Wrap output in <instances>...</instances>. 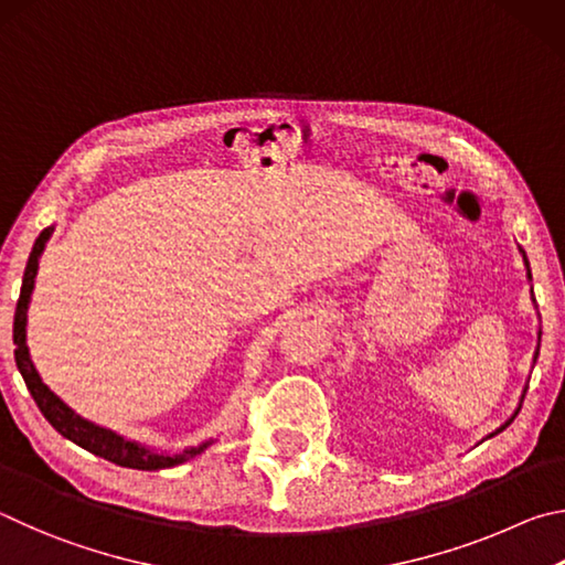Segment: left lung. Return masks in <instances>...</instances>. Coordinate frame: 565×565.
<instances>
[{
  "instance_id": "8db88e82",
  "label": "left lung",
  "mask_w": 565,
  "mask_h": 565,
  "mask_svg": "<svg viewBox=\"0 0 565 565\" xmlns=\"http://www.w3.org/2000/svg\"><path fill=\"white\" fill-rule=\"evenodd\" d=\"M523 253V250H521ZM523 260H526V255H523ZM526 267H529V260H526ZM529 280H531V270H529ZM536 358H539V350H536ZM516 414H519V409H516ZM516 414H513V417H516ZM513 417L507 422V424H503V427L501 429H497V431H493V434H499V431H503V429H507L509 427V424L513 422Z\"/></svg>"
}]
</instances>
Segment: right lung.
Masks as SVG:
<instances>
[{"instance_id": "1", "label": "right lung", "mask_w": 565, "mask_h": 565, "mask_svg": "<svg viewBox=\"0 0 565 565\" xmlns=\"http://www.w3.org/2000/svg\"><path fill=\"white\" fill-rule=\"evenodd\" d=\"M52 233H54V227H44V231L36 237L32 253H29L24 277H22V292H19L17 312H14V344H17L14 360H17L19 372H22L26 390L32 392L36 407L42 409L46 422L52 424V427L62 434V437L78 444V447L86 451L96 454V457L118 463V467L158 471V469H171V467H175V463H183L185 459L201 454L211 441H203V444H198V447H191V449L178 451V454H158L153 449L143 447V444L118 437V434L111 429L96 427L94 422L78 417L74 409H68L66 404L46 387L42 377H39V372L34 370L32 358H29V348H26V310H29V298H32V290H34V277L39 270V255L44 253V245L49 237H52Z\"/></svg>"}]
</instances>
